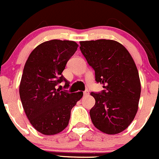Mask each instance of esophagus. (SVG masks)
I'll return each mask as SVG.
<instances>
[{
  "label": "esophagus",
  "mask_w": 159,
  "mask_h": 159,
  "mask_svg": "<svg viewBox=\"0 0 159 159\" xmlns=\"http://www.w3.org/2000/svg\"><path fill=\"white\" fill-rule=\"evenodd\" d=\"M89 93V90H88V89H86V90L84 91V92H83V94H84L85 96L86 95H88V94Z\"/></svg>",
  "instance_id": "34e87169"
}]
</instances>
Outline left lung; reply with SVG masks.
<instances>
[{"label":"left lung","instance_id":"1","mask_svg":"<svg viewBox=\"0 0 159 159\" xmlns=\"http://www.w3.org/2000/svg\"><path fill=\"white\" fill-rule=\"evenodd\" d=\"M80 51L95 71L103 90L91 93L96 100L89 111L94 126L116 134L133 121L138 109L141 83L134 61L124 45L114 40L80 42Z\"/></svg>","mask_w":159,"mask_h":159}]
</instances>
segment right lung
<instances>
[{"label": "right lung", "instance_id": "obj_1", "mask_svg": "<svg viewBox=\"0 0 159 159\" xmlns=\"http://www.w3.org/2000/svg\"><path fill=\"white\" fill-rule=\"evenodd\" d=\"M73 41H47L31 52L25 65L19 94L27 117L34 129L45 135L63 131L68 125L71 110L83 92L69 93L56 86L69 82L62 76L69 59L77 50Z\"/></svg>", "mask_w": 159, "mask_h": 159}]
</instances>
